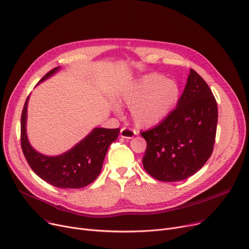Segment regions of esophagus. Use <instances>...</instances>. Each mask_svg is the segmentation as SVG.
Listing matches in <instances>:
<instances>
[{
  "instance_id": "esophagus-1",
  "label": "esophagus",
  "mask_w": 249,
  "mask_h": 249,
  "mask_svg": "<svg viewBox=\"0 0 249 249\" xmlns=\"http://www.w3.org/2000/svg\"><path fill=\"white\" fill-rule=\"evenodd\" d=\"M136 134V131L134 129H131L130 127H123L121 129V137L124 139H131L134 138Z\"/></svg>"
}]
</instances>
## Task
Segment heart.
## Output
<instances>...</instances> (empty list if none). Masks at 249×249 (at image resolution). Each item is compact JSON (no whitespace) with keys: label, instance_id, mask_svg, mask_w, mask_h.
Listing matches in <instances>:
<instances>
[{"label":"heart","instance_id":"heart-1","mask_svg":"<svg viewBox=\"0 0 249 249\" xmlns=\"http://www.w3.org/2000/svg\"><path fill=\"white\" fill-rule=\"evenodd\" d=\"M180 90L177 83L158 73L137 80L121 95L130 107V115L139 127H151L163 122L177 104Z\"/></svg>","mask_w":249,"mask_h":249}]
</instances>
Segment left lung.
Returning <instances> with one entry per match:
<instances>
[{"label":"left lung","mask_w":249,"mask_h":249,"mask_svg":"<svg viewBox=\"0 0 249 249\" xmlns=\"http://www.w3.org/2000/svg\"><path fill=\"white\" fill-rule=\"evenodd\" d=\"M217 121V102L210 87L190 69L177 107L158 125L141 133L147 142L144 170L163 182L192 176L213 152Z\"/></svg>","instance_id":"8db88e82"}]
</instances>
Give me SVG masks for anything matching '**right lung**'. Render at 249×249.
<instances>
[{
  "label": "right lung",
  "instance_id": "1",
  "mask_svg": "<svg viewBox=\"0 0 249 249\" xmlns=\"http://www.w3.org/2000/svg\"><path fill=\"white\" fill-rule=\"evenodd\" d=\"M58 68L50 70L39 82L51 76ZM28 98L21 115V147L29 166L42 180L58 188L78 189L92 183L101 171L110 143L119 137L120 128L96 127L74 148L61 156H44L36 152L27 139Z\"/></svg>",
  "mask_w": 249,
  "mask_h": 249
}]
</instances>
